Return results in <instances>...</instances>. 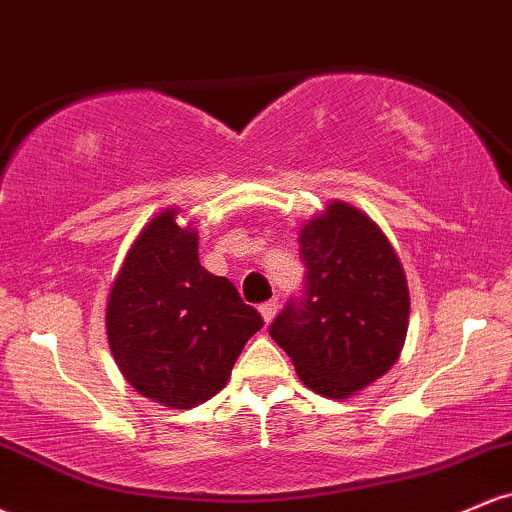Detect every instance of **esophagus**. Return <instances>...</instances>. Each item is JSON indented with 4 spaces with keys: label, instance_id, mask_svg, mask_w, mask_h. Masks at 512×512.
<instances>
[{
    "label": "esophagus",
    "instance_id": "esophagus-1",
    "mask_svg": "<svg viewBox=\"0 0 512 512\" xmlns=\"http://www.w3.org/2000/svg\"><path fill=\"white\" fill-rule=\"evenodd\" d=\"M276 310H279V301H276V298H272V301H267V303L260 305V315H262V320L267 322V325L274 320Z\"/></svg>",
    "mask_w": 512,
    "mask_h": 512
}]
</instances>
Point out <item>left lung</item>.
Returning a JSON list of instances; mask_svg holds the SVG:
<instances>
[{
  "instance_id": "8db88e82",
  "label": "left lung",
  "mask_w": 512,
  "mask_h": 512,
  "mask_svg": "<svg viewBox=\"0 0 512 512\" xmlns=\"http://www.w3.org/2000/svg\"><path fill=\"white\" fill-rule=\"evenodd\" d=\"M305 291L269 327L305 387L346 399L395 366L409 286L395 248L361 209L332 202L301 228Z\"/></svg>"
}]
</instances>
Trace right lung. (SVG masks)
Wrapping results in <instances>:
<instances>
[{
  "instance_id": "add662e5",
  "label": "right lung",
  "mask_w": 512,
  "mask_h": 512,
  "mask_svg": "<svg viewBox=\"0 0 512 512\" xmlns=\"http://www.w3.org/2000/svg\"><path fill=\"white\" fill-rule=\"evenodd\" d=\"M166 209L129 248L105 310L117 368L139 395L192 409L223 390L236 358L264 325L226 276L199 264L197 231Z\"/></svg>"
}]
</instances>
